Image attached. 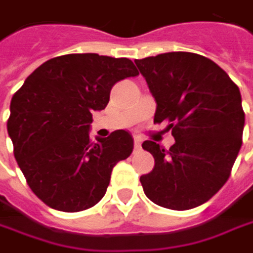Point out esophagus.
Returning <instances> with one entry per match:
<instances>
[{
	"mask_svg": "<svg viewBox=\"0 0 253 253\" xmlns=\"http://www.w3.org/2000/svg\"><path fill=\"white\" fill-rule=\"evenodd\" d=\"M134 149H140V139L134 137Z\"/></svg>",
	"mask_w": 253,
	"mask_h": 253,
	"instance_id": "esophagus-1",
	"label": "esophagus"
}]
</instances>
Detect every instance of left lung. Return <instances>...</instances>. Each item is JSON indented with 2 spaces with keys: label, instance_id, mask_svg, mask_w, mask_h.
<instances>
[{
  "label": "left lung",
  "instance_id": "8db88e82",
  "mask_svg": "<svg viewBox=\"0 0 253 253\" xmlns=\"http://www.w3.org/2000/svg\"><path fill=\"white\" fill-rule=\"evenodd\" d=\"M157 101L154 123L166 122L176 142L154 140V170L140 176L157 205L184 211L210 201L228 180L242 146L245 113L237 84L212 60L193 52H166L134 60Z\"/></svg>",
  "mask_w": 253,
  "mask_h": 253
}]
</instances>
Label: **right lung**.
<instances>
[{
    "label": "right lung",
    "mask_w": 253,
    "mask_h": 253,
    "mask_svg": "<svg viewBox=\"0 0 253 253\" xmlns=\"http://www.w3.org/2000/svg\"><path fill=\"white\" fill-rule=\"evenodd\" d=\"M137 75L128 58L67 54L39 66L13 95L7 130L14 157L45 205L79 212L102 199L114 166L131 154L133 139L116 130L92 142V113L107 107L117 82Z\"/></svg>",
    "instance_id": "add662e5"
}]
</instances>
